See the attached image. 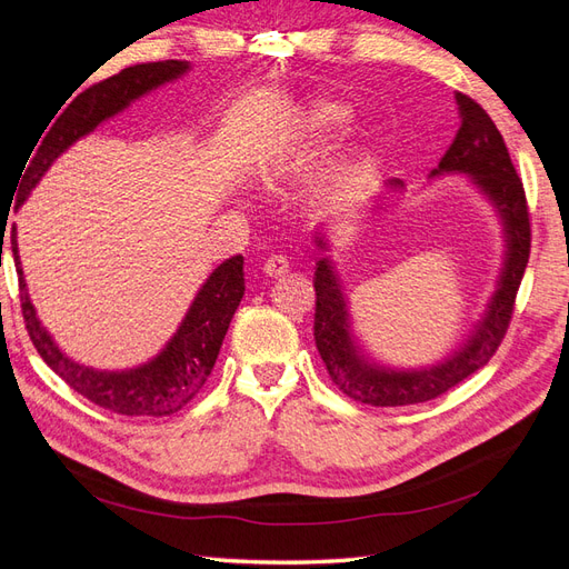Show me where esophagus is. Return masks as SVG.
<instances>
[{
    "mask_svg": "<svg viewBox=\"0 0 569 569\" xmlns=\"http://www.w3.org/2000/svg\"><path fill=\"white\" fill-rule=\"evenodd\" d=\"M289 270V261L284 256H272L263 263V272L268 278H282V274Z\"/></svg>",
    "mask_w": 569,
    "mask_h": 569,
    "instance_id": "esophagus-1",
    "label": "esophagus"
}]
</instances>
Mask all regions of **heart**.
Returning <instances> with one entry per match:
<instances>
[{
    "label": "heart",
    "instance_id": "1",
    "mask_svg": "<svg viewBox=\"0 0 569 569\" xmlns=\"http://www.w3.org/2000/svg\"><path fill=\"white\" fill-rule=\"evenodd\" d=\"M353 109L332 97H311L291 111V126L303 142H318L349 123Z\"/></svg>",
    "mask_w": 569,
    "mask_h": 569
}]
</instances>
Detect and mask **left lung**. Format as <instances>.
Wrapping results in <instances>:
<instances>
[{
    "label": "left lung",
    "mask_w": 569,
    "mask_h": 569,
    "mask_svg": "<svg viewBox=\"0 0 569 569\" xmlns=\"http://www.w3.org/2000/svg\"><path fill=\"white\" fill-rule=\"evenodd\" d=\"M460 128L456 140L443 153L432 178L439 176H468L479 194L493 206L503 228V266L496 280V289L487 303V311L477 320L475 330L460 347L435 366L425 368H387L375 363L360 351L351 330L349 299L343 295L339 274L330 256L316 263V347L327 366L332 382L351 396L353 401L368 406H410L437 399L475 370L485 368L489 358L501 347L508 322L512 316L515 295H518L522 274L529 261V211L525 187L515 170L501 132L493 126L489 113L468 94L456 92ZM393 194H401L403 182L389 180ZM316 247L327 251L322 232H316Z\"/></svg>",
    "instance_id": "8db88e82"
}]
</instances>
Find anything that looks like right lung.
Here are the masks:
<instances>
[{
  "label": "right lung",
  "instance_id": "obj_1",
  "mask_svg": "<svg viewBox=\"0 0 569 569\" xmlns=\"http://www.w3.org/2000/svg\"><path fill=\"white\" fill-rule=\"evenodd\" d=\"M187 71L189 63L176 59L137 63L80 92L66 109L59 107L57 112L60 118L54 121L51 116L47 120L40 132L43 140L40 141L38 137L36 147L26 159L23 169L27 173L23 174L21 170L23 178H19V192L13 189L16 206H23L51 163L78 140H82L84 134L94 132L97 126L126 111L132 101L161 88L166 82L182 78ZM11 251L16 272H19L23 320L38 353L73 391L82 393L84 399L101 408L118 412V416L161 418L178 412L184 403L192 401L203 382L209 380L230 320L244 297V256H232L206 278L194 301L189 303L176 335L166 341V347L157 356L128 370H97L66 356L54 337L40 322L23 278L16 226L11 232Z\"/></svg>",
  "mask_w": 569,
  "mask_h": 569
}]
</instances>
